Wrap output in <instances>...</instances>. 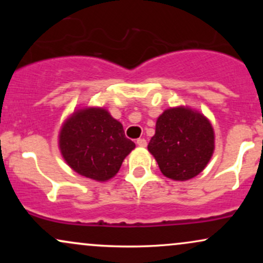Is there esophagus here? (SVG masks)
<instances>
[{
    "label": "esophagus",
    "mask_w": 263,
    "mask_h": 263,
    "mask_svg": "<svg viewBox=\"0 0 263 263\" xmlns=\"http://www.w3.org/2000/svg\"><path fill=\"white\" fill-rule=\"evenodd\" d=\"M136 143H137V146H140V147H146L147 146V141L144 140V138H138Z\"/></svg>",
    "instance_id": "1"
}]
</instances>
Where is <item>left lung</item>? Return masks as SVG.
Returning <instances> with one entry per match:
<instances>
[{"label":"left lung","mask_w":263,"mask_h":263,"mask_svg":"<svg viewBox=\"0 0 263 263\" xmlns=\"http://www.w3.org/2000/svg\"><path fill=\"white\" fill-rule=\"evenodd\" d=\"M148 151L165 177L174 180L194 178L213 156L211 123L188 107L168 108L157 120Z\"/></svg>","instance_id":"1"}]
</instances>
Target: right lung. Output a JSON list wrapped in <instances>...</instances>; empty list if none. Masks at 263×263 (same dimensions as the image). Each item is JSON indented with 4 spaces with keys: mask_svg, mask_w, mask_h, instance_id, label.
Returning a JSON list of instances; mask_svg holds the SVG:
<instances>
[{
    "mask_svg": "<svg viewBox=\"0 0 263 263\" xmlns=\"http://www.w3.org/2000/svg\"><path fill=\"white\" fill-rule=\"evenodd\" d=\"M135 147L121 123L99 107L74 112L59 135V148L65 162L80 176L98 182L112 178Z\"/></svg>",
    "mask_w": 263,
    "mask_h": 263,
    "instance_id": "1",
    "label": "right lung"
}]
</instances>
